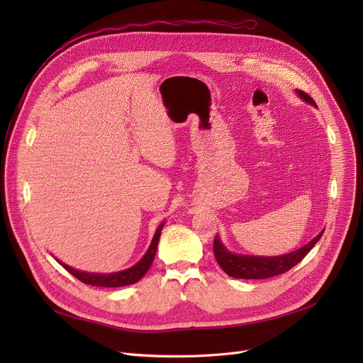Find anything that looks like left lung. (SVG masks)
Masks as SVG:
<instances>
[{
	"mask_svg": "<svg viewBox=\"0 0 363 363\" xmlns=\"http://www.w3.org/2000/svg\"><path fill=\"white\" fill-rule=\"evenodd\" d=\"M296 94L304 101L311 106H316V103L309 97L306 92L296 89ZM325 230H322L313 240H311L306 245L300 247V249L290 252L287 255L281 256H249V255H237L226 249L220 238L216 235L213 242V252L216 262L225 274L233 278L240 279H264L275 275H281L284 272L290 271L293 266H296L304 256H306L312 247L320 240L322 234Z\"/></svg>",
	"mask_w": 363,
	"mask_h": 363,
	"instance_id": "left-lung-1",
	"label": "left lung"
}]
</instances>
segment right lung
<instances>
[{
  "label": "right lung",
  "mask_w": 363,
  "mask_h": 363,
  "mask_svg": "<svg viewBox=\"0 0 363 363\" xmlns=\"http://www.w3.org/2000/svg\"><path fill=\"white\" fill-rule=\"evenodd\" d=\"M164 226V222H162L159 225V228L155 233V237L151 240V244L148 247V250L145 252V255L141 257L140 262H137L130 268L125 269V271H119V272H111V274H95V272H85V271H78L72 268V266L60 262V264L63 268L72 274L73 277L78 278L79 281H82L84 284L88 285H95V287H125V285H130L138 282L150 269V266L155 260L156 256V250H157V244H159V238L162 234V230Z\"/></svg>",
  "instance_id": "obj_1"
}]
</instances>
